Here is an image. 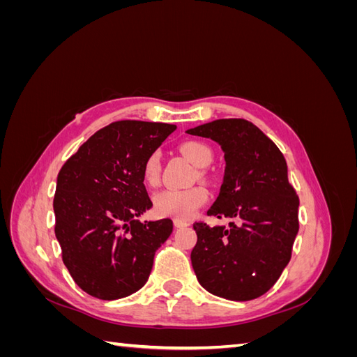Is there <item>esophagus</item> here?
Returning a JSON list of instances; mask_svg holds the SVG:
<instances>
[{
    "mask_svg": "<svg viewBox=\"0 0 357 357\" xmlns=\"http://www.w3.org/2000/svg\"><path fill=\"white\" fill-rule=\"evenodd\" d=\"M188 225H189V223L183 222V220H178V219L174 220V226H176V228H185V226H188Z\"/></svg>",
    "mask_w": 357,
    "mask_h": 357,
    "instance_id": "obj_1",
    "label": "esophagus"
}]
</instances>
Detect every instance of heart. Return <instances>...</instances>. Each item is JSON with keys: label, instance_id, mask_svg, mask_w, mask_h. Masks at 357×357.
I'll list each match as a JSON object with an SVG mask.
<instances>
[{"label": "heart", "instance_id": "b5f03b06", "mask_svg": "<svg viewBox=\"0 0 357 357\" xmlns=\"http://www.w3.org/2000/svg\"><path fill=\"white\" fill-rule=\"evenodd\" d=\"M180 150L193 164L199 168L208 167L213 162V150L198 139H189L180 146ZM144 181L155 186L160 178V155L152 152L143 165ZM208 201V192L201 186L189 189H164L158 192L153 198L155 211L162 218H172L178 220H188L197 214V211Z\"/></svg>", "mask_w": 357, "mask_h": 357}]
</instances>
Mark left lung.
<instances>
[{
  "label": "left lung",
  "mask_w": 357,
  "mask_h": 357,
  "mask_svg": "<svg viewBox=\"0 0 357 357\" xmlns=\"http://www.w3.org/2000/svg\"><path fill=\"white\" fill-rule=\"evenodd\" d=\"M225 152V177L208 215L229 226L193 223L190 253L201 286L215 296L250 301L271 289L291 257L299 229V198L287 178L283 153L244 119H218L188 129Z\"/></svg>",
  "instance_id": "1"
}]
</instances>
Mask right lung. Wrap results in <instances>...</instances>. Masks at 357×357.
I'll list each match as a JSON object with an SVG mask.
<instances>
[{
	"label": "right lung",
	"mask_w": 357,
	"mask_h": 357,
	"mask_svg": "<svg viewBox=\"0 0 357 357\" xmlns=\"http://www.w3.org/2000/svg\"><path fill=\"white\" fill-rule=\"evenodd\" d=\"M177 126L119 121L83 143L62 165L53 210L62 261L86 294L104 301L142 289L171 219L137 220L152 207L143 165Z\"/></svg>",
	"instance_id": "1"
}]
</instances>
